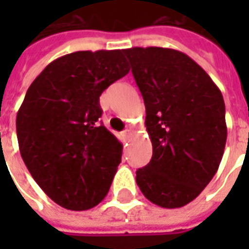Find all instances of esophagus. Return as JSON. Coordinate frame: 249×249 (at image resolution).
I'll return each instance as SVG.
<instances>
[{"label":"esophagus","mask_w":249,"mask_h":249,"mask_svg":"<svg viewBox=\"0 0 249 249\" xmlns=\"http://www.w3.org/2000/svg\"><path fill=\"white\" fill-rule=\"evenodd\" d=\"M132 136V132H130V130H129V129H126V130H124V132L121 133V137H123V138H124V140H128L129 137Z\"/></svg>","instance_id":"34e87169"}]
</instances>
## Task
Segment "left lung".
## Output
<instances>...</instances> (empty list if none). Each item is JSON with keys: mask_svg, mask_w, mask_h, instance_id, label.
<instances>
[{"mask_svg": "<svg viewBox=\"0 0 249 249\" xmlns=\"http://www.w3.org/2000/svg\"><path fill=\"white\" fill-rule=\"evenodd\" d=\"M146 107L150 163L137 170L142 194L163 208L193 201L216 174L228 128L221 90L185 53L166 48L123 50Z\"/></svg>", "mask_w": 249, "mask_h": 249, "instance_id": "1", "label": "left lung"}]
</instances>
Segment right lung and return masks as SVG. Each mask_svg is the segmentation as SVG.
<instances>
[{"label": "right lung", "mask_w": 249, "mask_h": 249, "mask_svg": "<svg viewBox=\"0 0 249 249\" xmlns=\"http://www.w3.org/2000/svg\"><path fill=\"white\" fill-rule=\"evenodd\" d=\"M123 50L76 52L53 60L27 90L17 115L21 159L56 204H99L121 161L123 144L106 126L99 97L129 72Z\"/></svg>", "instance_id": "right-lung-1"}]
</instances>
